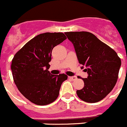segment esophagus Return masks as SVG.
Masks as SVG:
<instances>
[{"label":"esophagus","mask_w":127,"mask_h":127,"mask_svg":"<svg viewBox=\"0 0 127 127\" xmlns=\"http://www.w3.org/2000/svg\"><path fill=\"white\" fill-rule=\"evenodd\" d=\"M69 78H70L71 80H72V81H74V80H75L77 79V77L76 76H70V77H69Z\"/></svg>","instance_id":"esophagus-1"}]
</instances>
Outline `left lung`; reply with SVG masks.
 Masks as SVG:
<instances>
[{"label":"left lung","mask_w":127,"mask_h":127,"mask_svg":"<svg viewBox=\"0 0 127 127\" xmlns=\"http://www.w3.org/2000/svg\"><path fill=\"white\" fill-rule=\"evenodd\" d=\"M65 35L73 44L80 64L86 67L87 78L77 95L87 103L102 100L112 90L118 78L121 59L113 49L87 32H70Z\"/></svg>","instance_id":"8db88e82"}]
</instances>
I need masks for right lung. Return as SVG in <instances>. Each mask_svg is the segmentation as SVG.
<instances>
[{"label":"right lung","instance_id":"right-lung-1","mask_svg":"<svg viewBox=\"0 0 127 127\" xmlns=\"http://www.w3.org/2000/svg\"><path fill=\"white\" fill-rule=\"evenodd\" d=\"M66 39L63 33L39 34L15 55L11 72L15 83L26 99L38 105L54 102L68 76L52 75L48 71L52 50Z\"/></svg>","mask_w":127,"mask_h":127}]
</instances>
